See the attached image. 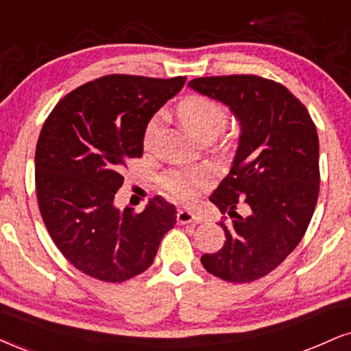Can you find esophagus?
<instances>
[{
	"label": "esophagus",
	"instance_id": "34e87169",
	"mask_svg": "<svg viewBox=\"0 0 351 351\" xmlns=\"http://www.w3.org/2000/svg\"><path fill=\"white\" fill-rule=\"evenodd\" d=\"M202 216L198 213H193V211H187V210H179L177 213V221L180 224H195V223H202Z\"/></svg>",
	"mask_w": 351,
	"mask_h": 351
}]
</instances>
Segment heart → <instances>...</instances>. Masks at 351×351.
I'll list each match as a JSON object with an SVG mask.
<instances>
[{
  "instance_id": "obj_1",
  "label": "heart",
  "mask_w": 351,
  "mask_h": 351,
  "mask_svg": "<svg viewBox=\"0 0 351 351\" xmlns=\"http://www.w3.org/2000/svg\"><path fill=\"white\" fill-rule=\"evenodd\" d=\"M177 115L185 128L193 136L202 140L205 136H216L224 128L228 120L226 109L219 102L205 96H189L177 107ZM161 133V119L154 117L145 132L146 145H151ZM208 184L206 171L172 172L164 179V187L177 200L192 202L198 189Z\"/></svg>"
}]
</instances>
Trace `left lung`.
I'll return each instance as SVG.
<instances>
[{
    "instance_id": "8db88e82",
    "label": "left lung",
    "mask_w": 351,
    "mask_h": 351,
    "mask_svg": "<svg viewBox=\"0 0 351 351\" xmlns=\"http://www.w3.org/2000/svg\"><path fill=\"white\" fill-rule=\"evenodd\" d=\"M189 88L224 104L239 122L229 174L210 202L231 223L218 252L203 267L231 283H247L275 270L300 244L319 195V136L302 104L275 81L254 75L197 77ZM239 202L250 215L235 213Z\"/></svg>"
}]
</instances>
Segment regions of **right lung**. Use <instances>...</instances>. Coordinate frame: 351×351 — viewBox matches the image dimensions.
Segmentation results:
<instances>
[{
	"label": "right lung",
	"mask_w": 351,
	"mask_h": 351,
	"mask_svg": "<svg viewBox=\"0 0 351 351\" xmlns=\"http://www.w3.org/2000/svg\"><path fill=\"white\" fill-rule=\"evenodd\" d=\"M171 80L109 75L64 96L43 123L36 189L43 223L77 270L101 281L140 275L177 219L176 206L151 198L141 213L115 206L130 158H141L151 117L184 88Z\"/></svg>",
	"instance_id": "add662e5"
}]
</instances>
